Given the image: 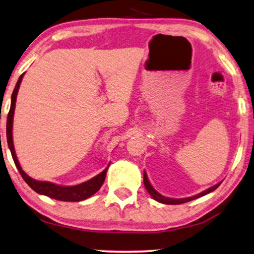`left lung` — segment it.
Returning <instances> with one entry per match:
<instances>
[{
    "label": "left lung",
    "instance_id": "obj_1",
    "mask_svg": "<svg viewBox=\"0 0 254 254\" xmlns=\"http://www.w3.org/2000/svg\"><path fill=\"white\" fill-rule=\"evenodd\" d=\"M143 184H145V187L147 189V191L149 192L151 197H153L155 200H157V202L160 203H163V204H183V203H186L189 202V200H192L195 198H198V197H202V196L209 194V192L213 191L214 189H217L219 186H220V184H217L215 186L211 187L209 189H206V190H204L203 192H199L198 195H195V196H191V197H187V198H169V197H164V196H162L161 194H158V192L155 190V189L151 187V185L149 184V180L148 178H147L146 172L143 173Z\"/></svg>",
    "mask_w": 254,
    "mask_h": 254
}]
</instances>
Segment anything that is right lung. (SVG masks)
Returning <instances> with one entry per match:
<instances>
[{
	"mask_svg": "<svg viewBox=\"0 0 254 254\" xmlns=\"http://www.w3.org/2000/svg\"><path fill=\"white\" fill-rule=\"evenodd\" d=\"M24 74L20 75L16 86H14V90L12 92V97H11V106L9 114H7V120H6V139H7V145H9V148L11 151V155H12L13 162L16 164L19 173H20L22 179H24L26 183H27L28 186L39 192L41 195H45L48 197L58 199V200H64V202H79V200L89 198L90 196H92L94 192L99 190L100 187L103 186L106 173H107L108 168H106L103 172L99 173L97 177L92 178V179L89 181H85V183L76 185V186L71 187H65V186H59V185H55L51 183H48V181H37L34 180L32 178L28 177L26 173L22 171L20 164L17 160L16 153H14V147H13V141H12V121H13V113H14V107H16V99H17V93L19 90V86H20L21 79Z\"/></svg>",
	"mask_w": 254,
	"mask_h": 254,
	"instance_id": "1",
	"label": "right lung"
}]
</instances>
